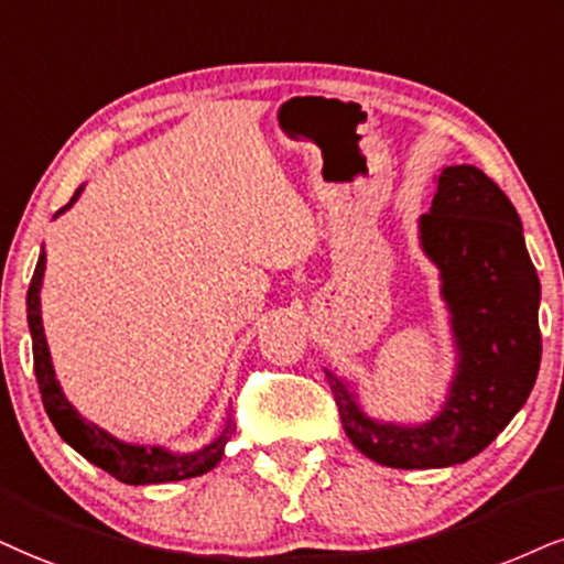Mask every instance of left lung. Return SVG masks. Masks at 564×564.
Instances as JSON below:
<instances>
[{
  "label": "left lung",
  "mask_w": 564,
  "mask_h": 564,
  "mask_svg": "<svg viewBox=\"0 0 564 564\" xmlns=\"http://www.w3.org/2000/svg\"><path fill=\"white\" fill-rule=\"evenodd\" d=\"M421 242L442 271L457 377L434 421L392 426L366 419L345 381L326 371L345 434L389 468H447L489 447L525 405L541 364V284L516 206L470 164L444 166Z\"/></svg>",
  "instance_id": "1"
}]
</instances>
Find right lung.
I'll list each match as a JSON object with an SVG mask.
<instances>
[{
	"instance_id": "add662e5",
	"label": "right lung",
	"mask_w": 564,
	"mask_h": 564,
	"mask_svg": "<svg viewBox=\"0 0 564 564\" xmlns=\"http://www.w3.org/2000/svg\"><path fill=\"white\" fill-rule=\"evenodd\" d=\"M78 193H75V198H78ZM73 200H69V204H73ZM41 276H44V253L39 256L31 288H28V326H31L33 371H36L41 402H44L48 421L54 423V429H57L62 440H65L73 449H78L86 460L99 465V468L107 470L109 476H115L117 481L130 486L183 481V478H196L204 476L206 470H212L214 465L221 460V455H225V444L229 440V434H232V423L229 421L219 440H214L208 447L198 449L196 455H172V452H166L162 447H138V444L117 442L115 436L107 434V431H101L99 426H94V423L80 419L78 410L65 400L57 379H54V368L52 358H48L44 324H41L39 308Z\"/></svg>"
}]
</instances>
